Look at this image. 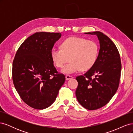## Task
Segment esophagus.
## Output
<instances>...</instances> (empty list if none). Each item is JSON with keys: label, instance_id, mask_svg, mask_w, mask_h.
<instances>
[{"label": "esophagus", "instance_id": "obj_1", "mask_svg": "<svg viewBox=\"0 0 133 133\" xmlns=\"http://www.w3.org/2000/svg\"><path fill=\"white\" fill-rule=\"evenodd\" d=\"M73 78V76H71V75H66L65 76V79H66V80L71 79H72Z\"/></svg>", "mask_w": 133, "mask_h": 133}]
</instances>
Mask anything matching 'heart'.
I'll list each match as a JSON object with an SVG mask.
<instances>
[{
    "label": "heart",
    "mask_w": 133,
    "mask_h": 133,
    "mask_svg": "<svg viewBox=\"0 0 133 133\" xmlns=\"http://www.w3.org/2000/svg\"><path fill=\"white\" fill-rule=\"evenodd\" d=\"M99 46L92 40L72 37L62 42L61 48L53 47L50 57L54 65L62 68L70 57V62L63 67L62 71L70 74L80 70H89L94 66L98 58Z\"/></svg>",
    "instance_id": "heart-1"
}]
</instances>
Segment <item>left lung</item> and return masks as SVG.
I'll use <instances>...</instances> for the list:
<instances>
[{
  "label": "left lung",
  "instance_id": "8db88e82",
  "mask_svg": "<svg viewBox=\"0 0 133 133\" xmlns=\"http://www.w3.org/2000/svg\"><path fill=\"white\" fill-rule=\"evenodd\" d=\"M85 34L96 35L100 50L94 66L76 78L75 95L80 105L93 110L105 105L117 91L122 64L117 48L109 38L100 31Z\"/></svg>",
  "mask_w": 133,
  "mask_h": 133
}]
</instances>
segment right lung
<instances>
[{
	"label": "right lung",
	"mask_w": 133,
	"mask_h": 133,
	"mask_svg": "<svg viewBox=\"0 0 133 133\" xmlns=\"http://www.w3.org/2000/svg\"><path fill=\"white\" fill-rule=\"evenodd\" d=\"M60 33L37 32L19 46L13 62L12 78L16 90L27 105L44 109L55 100L65 80L50 57Z\"/></svg>",
	"instance_id": "obj_1"
}]
</instances>
